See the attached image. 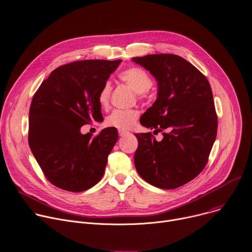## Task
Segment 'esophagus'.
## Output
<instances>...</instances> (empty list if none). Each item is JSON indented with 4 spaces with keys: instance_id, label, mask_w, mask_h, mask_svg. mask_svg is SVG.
<instances>
[{
    "instance_id": "1",
    "label": "esophagus",
    "mask_w": 252,
    "mask_h": 252,
    "mask_svg": "<svg viewBox=\"0 0 252 252\" xmlns=\"http://www.w3.org/2000/svg\"><path fill=\"white\" fill-rule=\"evenodd\" d=\"M127 133H128V131H127V130H124V129H119V135H120L121 137H124V136L127 135Z\"/></svg>"
}]
</instances>
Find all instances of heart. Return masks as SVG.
<instances>
[{
  "label": "heart",
  "instance_id": "obj_1",
  "mask_svg": "<svg viewBox=\"0 0 252 252\" xmlns=\"http://www.w3.org/2000/svg\"><path fill=\"white\" fill-rule=\"evenodd\" d=\"M120 78L136 94H145L153 85V81L146 71L141 68H129L124 71ZM111 93V85L109 82L104 83L98 94V102L101 106H106L109 102ZM139 111L135 109L129 110H114L106 119V126L117 129H127L135 124L139 117Z\"/></svg>",
  "mask_w": 252,
  "mask_h": 252
}]
</instances>
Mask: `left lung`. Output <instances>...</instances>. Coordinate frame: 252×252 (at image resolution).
<instances>
[{"instance_id":"8db88e82","label":"left lung","mask_w":252,"mask_h":252,"mask_svg":"<svg viewBox=\"0 0 252 252\" xmlns=\"http://www.w3.org/2000/svg\"><path fill=\"white\" fill-rule=\"evenodd\" d=\"M157 81L154 104L142 115L141 125L162 132L158 142L151 132L135 133L139 146L135 166L152 186L174 189L196 177L208 162L217 136V114L207 78L175 55L132 58Z\"/></svg>"}]
</instances>
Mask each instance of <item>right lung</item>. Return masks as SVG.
<instances>
[{
    "label": "right lung",
    "instance_id": "1",
    "mask_svg": "<svg viewBox=\"0 0 252 252\" xmlns=\"http://www.w3.org/2000/svg\"><path fill=\"white\" fill-rule=\"evenodd\" d=\"M122 60H86L61 65L44 80L29 110L28 142L46 178L79 192L102 178L119 133L106 127L92 139L81 127L102 119L98 94Z\"/></svg>",
    "mask_w": 252,
    "mask_h": 252
}]
</instances>
